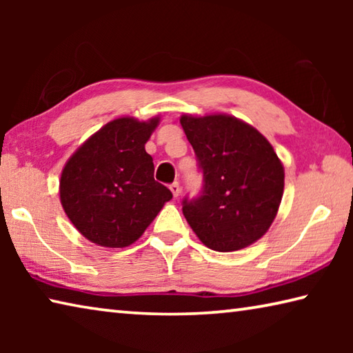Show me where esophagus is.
I'll list each match as a JSON object with an SVG mask.
<instances>
[{"label":"esophagus","mask_w":353,"mask_h":353,"mask_svg":"<svg viewBox=\"0 0 353 353\" xmlns=\"http://www.w3.org/2000/svg\"><path fill=\"white\" fill-rule=\"evenodd\" d=\"M170 190H171V193L174 194V198H177V196L181 194V183H179V182H172V183L170 185Z\"/></svg>","instance_id":"obj_1"}]
</instances>
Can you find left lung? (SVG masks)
Listing matches in <instances>:
<instances>
[{
	"label": "left lung",
	"instance_id": "left-lung-1",
	"mask_svg": "<svg viewBox=\"0 0 353 353\" xmlns=\"http://www.w3.org/2000/svg\"><path fill=\"white\" fill-rule=\"evenodd\" d=\"M204 187L183 199V216L199 240L218 252L250 246L276 219L285 170L271 143L235 117L182 115Z\"/></svg>",
	"mask_w": 353,
	"mask_h": 353
}]
</instances>
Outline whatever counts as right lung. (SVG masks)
Returning <instances> with one entry per match:
<instances>
[{
  "instance_id": "1",
  "label": "right lung",
  "mask_w": 353,
  "mask_h": 353,
  "mask_svg": "<svg viewBox=\"0 0 353 353\" xmlns=\"http://www.w3.org/2000/svg\"><path fill=\"white\" fill-rule=\"evenodd\" d=\"M160 118H117L94 132L65 163L61 202L79 234L98 246L126 248L172 198L154 181L145 145Z\"/></svg>"
}]
</instances>
